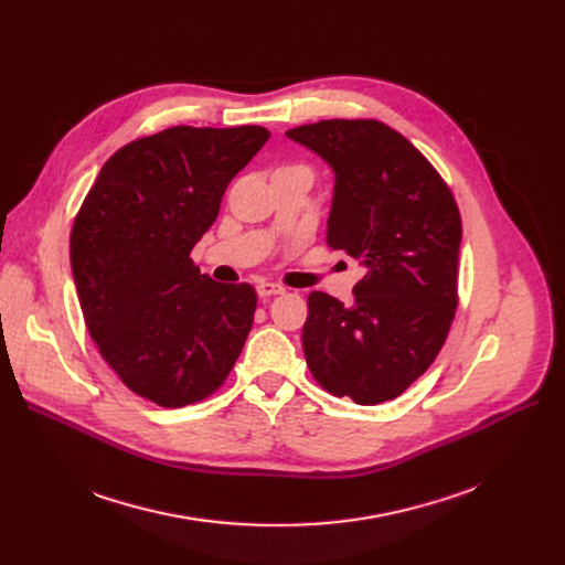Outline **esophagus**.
<instances>
[{
	"mask_svg": "<svg viewBox=\"0 0 565 565\" xmlns=\"http://www.w3.org/2000/svg\"><path fill=\"white\" fill-rule=\"evenodd\" d=\"M256 292H258L260 300H270V298H275V295H284V286H279V284H258Z\"/></svg>",
	"mask_w": 565,
	"mask_h": 565,
	"instance_id": "34e87169",
	"label": "esophagus"
}]
</instances>
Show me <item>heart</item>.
I'll use <instances>...</instances> for the list:
<instances>
[{"mask_svg": "<svg viewBox=\"0 0 565 565\" xmlns=\"http://www.w3.org/2000/svg\"><path fill=\"white\" fill-rule=\"evenodd\" d=\"M279 171H302V173H307V175H311V171H309V167H305V164H288V167H281Z\"/></svg>", "mask_w": 565, "mask_h": 565, "instance_id": "heart-1", "label": "heart"}]
</instances>
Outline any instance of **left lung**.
Instances as JSON below:
<instances>
[{
  "label": "left lung",
  "mask_w": 565,
  "mask_h": 565,
  "mask_svg": "<svg viewBox=\"0 0 565 565\" xmlns=\"http://www.w3.org/2000/svg\"><path fill=\"white\" fill-rule=\"evenodd\" d=\"M286 135L334 169L328 245L364 267L352 305L309 295L307 366L334 396L392 401L428 371L456 318L458 203L419 148L375 118H330Z\"/></svg>",
  "instance_id": "8db88e82"
}]
</instances>
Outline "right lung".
<instances>
[{"instance_id":"1","label":"right lung","mask_w":565,"mask_h":565,"mask_svg":"<svg viewBox=\"0 0 565 565\" xmlns=\"http://www.w3.org/2000/svg\"><path fill=\"white\" fill-rule=\"evenodd\" d=\"M267 137L260 126L139 137L103 164L75 215L71 267L86 330L126 387L160 407L215 394L252 330L256 290L201 275L190 252Z\"/></svg>"}]
</instances>
